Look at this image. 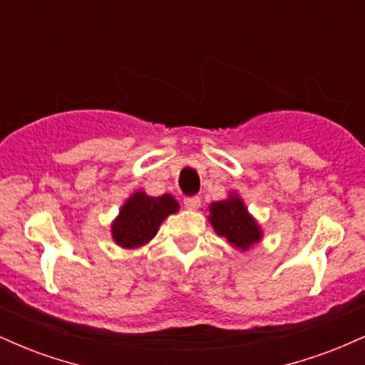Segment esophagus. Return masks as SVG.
Instances as JSON below:
<instances>
[{"label":"esophagus","mask_w":365,"mask_h":365,"mask_svg":"<svg viewBox=\"0 0 365 365\" xmlns=\"http://www.w3.org/2000/svg\"><path fill=\"white\" fill-rule=\"evenodd\" d=\"M183 204H185V207L190 209V211H195V209L200 207V199L199 197H187V199L183 200Z\"/></svg>","instance_id":"obj_1"}]
</instances>
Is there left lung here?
<instances>
[{
	"instance_id": "obj_1",
	"label": "left lung",
	"mask_w": 365,
	"mask_h": 365,
	"mask_svg": "<svg viewBox=\"0 0 365 365\" xmlns=\"http://www.w3.org/2000/svg\"><path fill=\"white\" fill-rule=\"evenodd\" d=\"M207 220L217 235L225 237L235 249L249 250L262 238L261 226L235 192H232L228 199L211 202Z\"/></svg>"
}]
</instances>
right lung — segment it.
<instances>
[{
    "label": "right lung",
    "mask_w": 365,
    "mask_h": 365,
    "mask_svg": "<svg viewBox=\"0 0 365 365\" xmlns=\"http://www.w3.org/2000/svg\"><path fill=\"white\" fill-rule=\"evenodd\" d=\"M180 204L171 194L150 197L144 190L133 192L111 223V237L121 249H137L156 237L159 226Z\"/></svg>",
    "instance_id": "obj_1"
}]
</instances>
